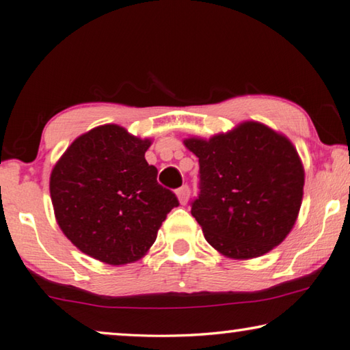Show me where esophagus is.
<instances>
[{
	"label": "esophagus",
	"mask_w": 350,
	"mask_h": 350,
	"mask_svg": "<svg viewBox=\"0 0 350 350\" xmlns=\"http://www.w3.org/2000/svg\"><path fill=\"white\" fill-rule=\"evenodd\" d=\"M176 196H177V199H179V202L182 205H185L188 202V198H189L188 185H182L179 189H176Z\"/></svg>",
	"instance_id": "esophagus-1"
}]
</instances>
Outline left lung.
Masks as SVG:
<instances>
[{"instance_id":"obj_1","label":"left lung","mask_w":350,"mask_h":350,"mask_svg":"<svg viewBox=\"0 0 350 350\" xmlns=\"http://www.w3.org/2000/svg\"><path fill=\"white\" fill-rule=\"evenodd\" d=\"M183 145L199 157L200 194L191 215L215 250L253 259L287 238L303 202L304 167L286 135L247 120Z\"/></svg>"}]
</instances>
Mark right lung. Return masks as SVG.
Instances as JSON below:
<instances>
[{
    "instance_id": "1",
    "label": "right lung",
    "mask_w": 350,
    "mask_h": 350,
    "mask_svg": "<svg viewBox=\"0 0 350 350\" xmlns=\"http://www.w3.org/2000/svg\"><path fill=\"white\" fill-rule=\"evenodd\" d=\"M151 139L108 123L81 134L51 173L58 227L88 256L109 265L144 258L179 200L157 183L145 152Z\"/></svg>"
}]
</instances>
